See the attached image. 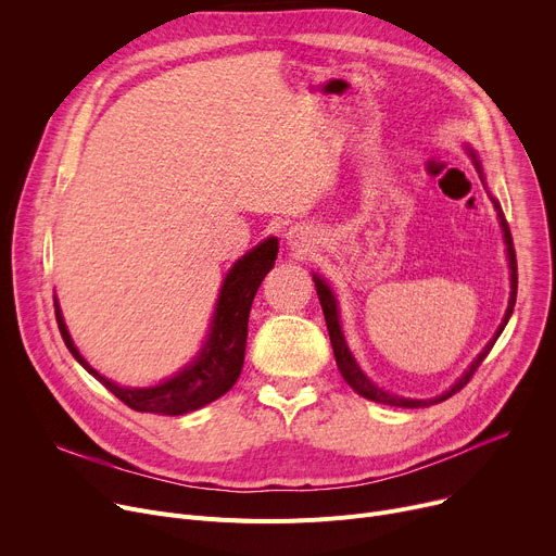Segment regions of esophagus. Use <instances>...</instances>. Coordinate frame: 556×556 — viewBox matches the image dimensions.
I'll list each match as a JSON object with an SVG mask.
<instances>
[{"label": "esophagus", "mask_w": 556, "mask_h": 556, "mask_svg": "<svg viewBox=\"0 0 556 556\" xmlns=\"http://www.w3.org/2000/svg\"><path fill=\"white\" fill-rule=\"evenodd\" d=\"M286 239H288V245H290L292 250L304 252V250H308V248L313 245L315 235H313V230L306 228V226H294V228L288 230Z\"/></svg>", "instance_id": "1"}]
</instances>
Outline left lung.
I'll return each mask as SVG.
<instances>
[{
  "label": "left lung",
  "mask_w": 556,
  "mask_h": 556,
  "mask_svg": "<svg viewBox=\"0 0 556 556\" xmlns=\"http://www.w3.org/2000/svg\"><path fill=\"white\" fill-rule=\"evenodd\" d=\"M467 152L473 161V167L476 172L480 174V180L485 182L483 178V167H480V161L476 156V152L471 150V147H467ZM494 207L498 212V220H501V228H503V239H505V245H507V258H509V281H511V292H509V304H507V311H505V317H503V324L498 326V330L494 332V338L490 340V344L478 353V357L471 362V366L467 368V371L458 378V382L445 391L438 397H431V400H414V397H402V395H395V393H389L380 387H376L371 380H368L362 368L357 366L355 357L351 355L349 346H346V340H344V332H342V326H340V311H338V300L336 294H332V290L328 288V283L319 277V275H313V281H315V288H317V298H319V304H321V311H324V319H326V328H328V336H330V344H332V353H336V362H338V368L340 374L344 378V382L355 391L359 393L362 397L366 400H374V402H380V404H389V406H402V409H418V406H431V404H438L442 400L452 397L454 393H458L469 380L471 376L476 374V368L483 364V359L488 357V353L492 351V346L496 344L498 336L503 332L507 319L511 317V311H514V304H516V283H519V275H516V252H514V243H511V232H509V226L505 220V214L503 210L498 207V203L494 201Z\"/></svg>",
  "instance_id": "8db88e82"
}]
</instances>
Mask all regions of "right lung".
<instances>
[{
    "instance_id": "1",
    "label": "right lung",
    "mask_w": 556,
    "mask_h": 556,
    "mask_svg": "<svg viewBox=\"0 0 556 556\" xmlns=\"http://www.w3.org/2000/svg\"><path fill=\"white\" fill-rule=\"evenodd\" d=\"M277 252H279L277 239L270 237L239 258V262L232 266V270L228 273L224 286H220L207 340L201 353L188 366H182L174 378L156 387L129 389L100 376L96 368L80 355L76 344H73L60 304L58 300H53L60 336L66 349L71 351V355L76 357L100 384H104L118 400L131 406L134 412L163 414V416H182V414L197 412L201 406L214 402L216 397L228 393L235 387L241 374L243 357H245L248 317H250L252 300L258 286H262L264 277L275 266Z\"/></svg>"
}]
</instances>
